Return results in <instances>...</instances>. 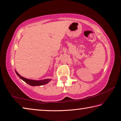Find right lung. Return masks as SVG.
Masks as SVG:
<instances>
[{"label":"right lung","instance_id":"1","mask_svg":"<svg viewBox=\"0 0 121 121\" xmlns=\"http://www.w3.org/2000/svg\"><path fill=\"white\" fill-rule=\"evenodd\" d=\"M16 73L18 76L20 78H21L22 80L24 81L25 82L27 83L29 85H31V86H41V85H45L46 84H48L50 81L51 80L50 79H44V80H31V79H28L27 78H25L24 77L21 76L18 73L16 72Z\"/></svg>","mask_w":121,"mask_h":121}]
</instances>
